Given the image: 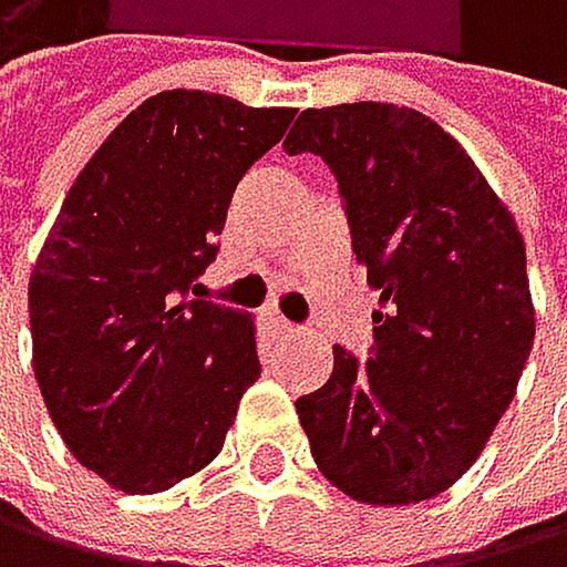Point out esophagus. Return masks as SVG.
Segmentation results:
<instances>
[{"instance_id":"esophagus-1","label":"esophagus","mask_w":567,"mask_h":567,"mask_svg":"<svg viewBox=\"0 0 567 567\" xmlns=\"http://www.w3.org/2000/svg\"><path fill=\"white\" fill-rule=\"evenodd\" d=\"M265 320H268V327H271L275 334H292V331H296V327H292L286 317H278V313H268Z\"/></svg>"}]
</instances>
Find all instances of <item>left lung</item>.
Masks as SVG:
<instances>
[{
	"label": "left lung",
	"mask_w": 567,
	"mask_h": 567,
	"mask_svg": "<svg viewBox=\"0 0 567 567\" xmlns=\"http://www.w3.org/2000/svg\"><path fill=\"white\" fill-rule=\"evenodd\" d=\"M286 153L338 177L352 250L380 292L372 359L296 401L320 474L365 505H414L471 471L534 348L526 247L467 150L398 104L302 111Z\"/></svg>",
	"instance_id": "left-lung-1"
}]
</instances>
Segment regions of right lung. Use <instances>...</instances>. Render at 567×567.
Masks as SVG:
<instances>
[{
    "mask_svg": "<svg viewBox=\"0 0 567 567\" xmlns=\"http://www.w3.org/2000/svg\"><path fill=\"white\" fill-rule=\"evenodd\" d=\"M292 114L205 90L150 96L79 169L38 254L33 377L69 453L124 495L208 467L260 377L254 317L187 289Z\"/></svg>",
    "mask_w": 567,
    "mask_h": 567,
    "instance_id": "add662e5",
    "label": "right lung"
}]
</instances>
